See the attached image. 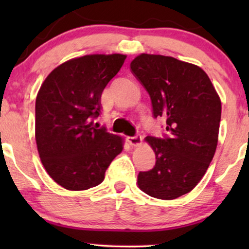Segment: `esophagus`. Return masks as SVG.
I'll return each mask as SVG.
<instances>
[{
    "label": "esophagus",
    "mask_w": 249,
    "mask_h": 249,
    "mask_svg": "<svg viewBox=\"0 0 249 249\" xmlns=\"http://www.w3.org/2000/svg\"><path fill=\"white\" fill-rule=\"evenodd\" d=\"M142 137L141 135H135V136H132V137L127 138V142L131 146H139L142 144Z\"/></svg>",
    "instance_id": "1"
}]
</instances>
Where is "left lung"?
I'll use <instances>...</instances> for the list:
<instances>
[{"label": "left lung", "mask_w": 249, "mask_h": 249, "mask_svg": "<svg viewBox=\"0 0 249 249\" xmlns=\"http://www.w3.org/2000/svg\"><path fill=\"white\" fill-rule=\"evenodd\" d=\"M131 72L151 97L153 117L166 120L168 135L147 136L156 162L141 171L138 186L147 195L175 199L195 188L217 145L221 101L205 71L171 56L141 54Z\"/></svg>", "instance_id": "1"}]
</instances>
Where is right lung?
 Segmentation results:
<instances>
[{"label": "right lung", "mask_w": 249, "mask_h": 249, "mask_svg": "<svg viewBox=\"0 0 249 249\" xmlns=\"http://www.w3.org/2000/svg\"><path fill=\"white\" fill-rule=\"evenodd\" d=\"M122 54H93L55 68L36 97L35 137L39 158L56 183L86 190L104 180L124 141L94 124L101 95L125 60Z\"/></svg>", "instance_id": "1"}]
</instances>
